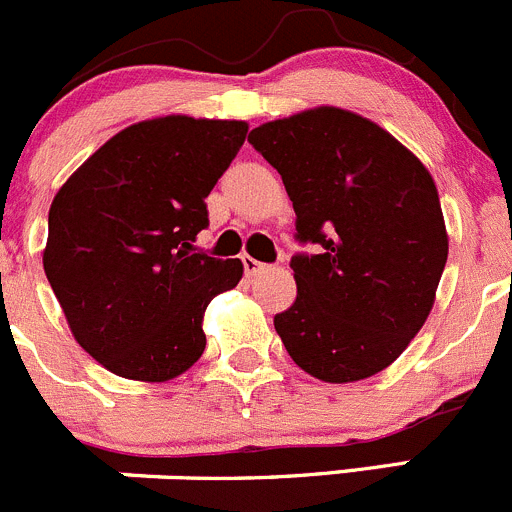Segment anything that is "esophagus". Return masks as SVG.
I'll list each match as a JSON object with an SVG mask.
<instances>
[{
  "instance_id": "esophagus-1",
  "label": "esophagus",
  "mask_w": 512,
  "mask_h": 512,
  "mask_svg": "<svg viewBox=\"0 0 512 512\" xmlns=\"http://www.w3.org/2000/svg\"><path fill=\"white\" fill-rule=\"evenodd\" d=\"M241 261H244V268H246V276H256V273H261L263 268H266V263L256 261L254 256H241Z\"/></svg>"
}]
</instances>
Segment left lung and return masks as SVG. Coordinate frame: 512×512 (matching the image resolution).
<instances>
[{
  "instance_id": "left-lung-1",
  "label": "left lung",
  "mask_w": 512,
  "mask_h": 512,
  "mask_svg": "<svg viewBox=\"0 0 512 512\" xmlns=\"http://www.w3.org/2000/svg\"><path fill=\"white\" fill-rule=\"evenodd\" d=\"M281 174L301 241L296 301L273 316L308 376L356 383L391 366L426 323L448 261L438 189L411 149L356 111L313 106L249 134Z\"/></svg>"
}]
</instances>
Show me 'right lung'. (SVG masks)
Returning <instances> with one entry per match:
<instances>
[{
	"label": "right lung",
	"mask_w": 512,
	"mask_h": 512,
	"mask_svg": "<svg viewBox=\"0 0 512 512\" xmlns=\"http://www.w3.org/2000/svg\"><path fill=\"white\" fill-rule=\"evenodd\" d=\"M246 131L186 114L136 121L54 196L44 273L74 341L114 376L166 383L204 353L206 306L241 281L244 263L196 254L194 241Z\"/></svg>",
	"instance_id": "right-lung-1"
}]
</instances>
